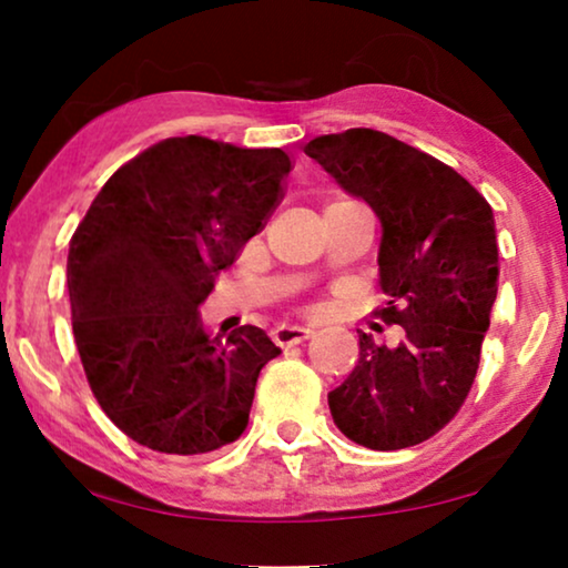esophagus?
I'll return each instance as SVG.
<instances>
[{"label": "esophagus", "mask_w": 568, "mask_h": 568, "mask_svg": "<svg viewBox=\"0 0 568 568\" xmlns=\"http://www.w3.org/2000/svg\"><path fill=\"white\" fill-rule=\"evenodd\" d=\"M313 336V331L310 328H302V325H278L276 328V344L290 348V346H297L302 341H307Z\"/></svg>", "instance_id": "1"}]
</instances>
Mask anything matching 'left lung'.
<instances>
[{
  "mask_svg": "<svg viewBox=\"0 0 568 568\" xmlns=\"http://www.w3.org/2000/svg\"><path fill=\"white\" fill-rule=\"evenodd\" d=\"M305 154L383 222L387 305L375 315L406 333L385 346L356 331L359 362L328 393L333 422L369 449L414 447L453 422L476 379L499 290L494 212L457 170L383 131L317 136Z\"/></svg>",
  "mask_w": 568,
  "mask_h": 568,
  "instance_id": "obj_1",
  "label": "left lung"
}]
</instances>
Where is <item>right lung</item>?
<instances>
[{
  "instance_id": "add662e5",
  "label": "right lung",
  "mask_w": 568,
  "mask_h": 568,
  "mask_svg": "<svg viewBox=\"0 0 568 568\" xmlns=\"http://www.w3.org/2000/svg\"><path fill=\"white\" fill-rule=\"evenodd\" d=\"M290 170L284 150L173 136L115 170L74 230L77 352L100 408L139 445L204 455L245 432L282 348L255 325L209 336L199 305L284 199Z\"/></svg>"
}]
</instances>
